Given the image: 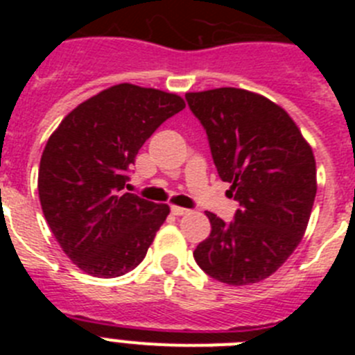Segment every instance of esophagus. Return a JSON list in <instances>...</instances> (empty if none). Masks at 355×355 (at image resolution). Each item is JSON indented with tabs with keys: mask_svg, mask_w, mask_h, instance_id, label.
<instances>
[{
	"mask_svg": "<svg viewBox=\"0 0 355 355\" xmlns=\"http://www.w3.org/2000/svg\"><path fill=\"white\" fill-rule=\"evenodd\" d=\"M171 211H172V215H175V216H183V215H187L188 209L181 208V206H171Z\"/></svg>",
	"mask_w": 355,
	"mask_h": 355,
	"instance_id": "obj_1",
	"label": "esophagus"
}]
</instances>
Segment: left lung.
<instances>
[{
	"mask_svg": "<svg viewBox=\"0 0 355 355\" xmlns=\"http://www.w3.org/2000/svg\"><path fill=\"white\" fill-rule=\"evenodd\" d=\"M213 162L240 202L225 224L206 213L211 233L193 250L197 265L231 286L259 283L291 256L306 233L316 196V163L293 119L243 89L188 92Z\"/></svg>",
	"mask_w": 355,
	"mask_h": 355,
	"instance_id": "left-lung-1",
	"label": "left lung"
}]
</instances>
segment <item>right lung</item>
I'll return each instance as SVG.
<instances>
[{
	"label": "right lung",
	"instance_id": "1",
	"mask_svg": "<svg viewBox=\"0 0 355 355\" xmlns=\"http://www.w3.org/2000/svg\"><path fill=\"white\" fill-rule=\"evenodd\" d=\"M183 97L121 83L78 105L44 147L39 199L62 250L94 277H119L146 258L167 205L124 192L140 147Z\"/></svg>",
	"mask_w": 355,
	"mask_h": 355
}]
</instances>
